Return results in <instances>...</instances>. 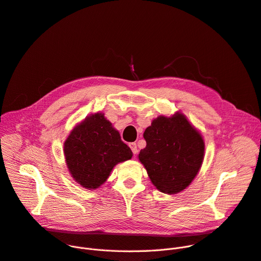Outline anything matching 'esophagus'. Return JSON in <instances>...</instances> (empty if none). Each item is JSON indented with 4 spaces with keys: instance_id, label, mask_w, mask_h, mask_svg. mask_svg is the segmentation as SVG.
Listing matches in <instances>:
<instances>
[{
    "instance_id": "esophagus-1",
    "label": "esophagus",
    "mask_w": 261,
    "mask_h": 261,
    "mask_svg": "<svg viewBox=\"0 0 261 261\" xmlns=\"http://www.w3.org/2000/svg\"><path fill=\"white\" fill-rule=\"evenodd\" d=\"M128 145H129L130 149H132L133 153H134V154H136V153H137V151H138V150H137V144H136V143H129Z\"/></svg>"
}]
</instances>
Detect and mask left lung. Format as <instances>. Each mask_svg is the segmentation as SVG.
Segmentation results:
<instances>
[{
  "label": "left lung",
  "instance_id": "left-lung-1",
  "mask_svg": "<svg viewBox=\"0 0 261 261\" xmlns=\"http://www.w3.org/2000/svg\"><path fill=\"white\" fill-rule=\"evenodd\" d=\"M146 147L139 160L151 183L161 192L174 194L192 182L203 163V137L183 114L154 119L143 135Z\"/></svg>",
  "mask_w": 261,
  "mask_h": 261
}]
</instances>
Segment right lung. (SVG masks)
<instances>
[{
    "label": "right lung",
    "instance_id": "obj_1",
    "mask_svg": "<svg viewBox=\"0 0 261 261\" xmlns=\"http://www.w3.org/2000/svg\"><path fill=\"white\" fill-rule=\"evenodd\" d=\"M64 148L72 176L87 189L103 184L116 164L133 156L130 148L101 113L86 118L77 125Z\"/></svg>",
    "mask_w": 261,
    "mask_h": 261
}]
</instances>
